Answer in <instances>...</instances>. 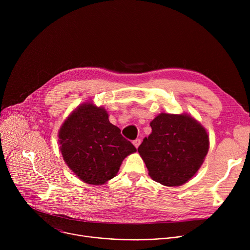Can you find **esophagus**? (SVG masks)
Here are the masks:
<instances>
[{
  "label": "esophagus",
  "mask_w": 250,
  "mask_h": 250,
  "mask_svg": "<svg viewBox=\"0 0 250 250\" xmlns=\"http://www.w3.org/2000/svg\"><path fill=\"white\" fill-rule=\"evenodd\" d=\"M140 142H141V139H140V138H136L135 140H133V145H134V146H135L136 148L139 146Z\"/></svg>",
  "instance_id": "34e87169"
}]
</instances>
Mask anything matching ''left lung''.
<instances>
[{
    "label": "left lung",
    "mask_w": 250,
    "mask_h": 250,
    "mask_svg": "<svg viewBox=\"0 0 250 250\" xmlns=\"http://www.w3.org/2000/svg\"><path fill=\"white\" fill-rule=\"evenodd\" d=\"M137 151L149 176L164 186H180L196 174L208 150L206 129L188 115L160 114Z\"/></svg>",
    "instance_id": "obj_1"
}]
</instances>
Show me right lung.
Instances as JSON below:
<instances>
[{
  "instance_id": "right-lung-1",
  "label": "right lung",
  "mask_w": 250,
  "mask_h": 250,
  "mask_svg": "<svg viewBox=\"0 0 250 250\" xmlns=\"http://www.w3.org/2000/svg\"><path fill=\"white\" fill-rule=\"evenodd\" d=\"M63 159L76 176L91 185L114 178L123 162L136 151L104 108L87 103L70 115L59 130Z\"/></svg>"
}]
</instances>
